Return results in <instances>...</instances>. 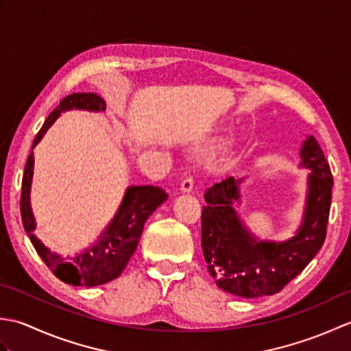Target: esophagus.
<instances>
[{
	"instance_id": "34e87169",
	"label": "esophagus",
	"mask_w": 351,
	"mask_h": 351,
	"mask_svg": "<svg viewBox=\"0 0 351 351\" xmlns=\"http://www.w3.org/2000/svg\"><path fill=\"white\" fill-rule=\"evenodd\" d=\"M193 185H195V181H193L191 176H187L185 180L181 182V191L184 193H190L193 190Z\"/></svg>"
}]
</instances>
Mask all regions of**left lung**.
I'll return each instance as SVG.
<instances>
[{
    "label": "left lung",
    "mask_w": 351,
    "mask_h": 351,
    "mask_svg": "<svg viewBox=\"0 0 351 351\" xmlns=\"http://www.w3.org/2000/svg\"><path fill=\"white\" fill-rule=\"evenodd\" d=\"M302 167L311 170L303 221L287 241H259L234 210L240 202L238 184L229 176L205 193L202 210V250L208 271L217 287L245 299L271 295L299 276L326 240L333 176L314 136L300 149Z\"/></svg>",
    "instance_id": "left-lung-1"
}]
</instances>
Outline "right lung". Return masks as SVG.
Masks as SVG:
<instances>
[{"instance_id":"obj_1","label":"right lung","mask_w":351,"mask_h":351,"mask_svg":"<svg viewBox=\"0 0 351 351\" xmlns=\"http://www.w3.org/2000/svg\"><path fill=\"white\" fill-rule=\"evenodd\" d=\"M106 111V101L95 93H72L58 104L45 121L40 131L36 134L33 147L39 143L43 134L56 122L63 111L68 110ZM34 167L33 151L28 155L24 176H22L21 191V217L25 232L32 240L36 252L43 259L49 270L64 283L75 287H98L121 276L128 264L132 253L136 252L146 220L156 208L167 200L169 195L154 185H134L126 189L123 200L113 220L104 229L99 240L83 253H78L68 261L37 240L34 235L36 221L29 205V190H32Z\"/></svg>"}]
</instances>
